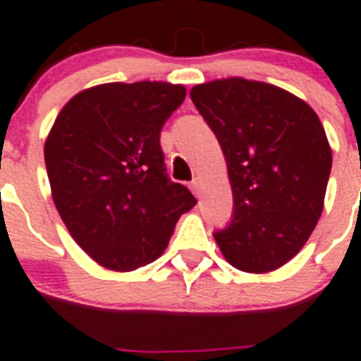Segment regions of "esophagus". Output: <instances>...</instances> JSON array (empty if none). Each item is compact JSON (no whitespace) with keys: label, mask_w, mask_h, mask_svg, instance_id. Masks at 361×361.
Instances as JSON below:
<instances>
[{"label":"esophagus","mask_w":361,"mask_h":361,"mask_svg":"<svg viewBox=\"0 0 361 361\" xmlns=\"http://www.w3.org/2000/svg\"><path fill=\"white\" fill-rule=\"evenodd\" d=\"M190 190H192V192H195V195L196 196H198L200 195V181L198 180H196V178H195V180H192V181H190Z\"/></svg>","instance_id":"esophagus-1"}]
</instances>
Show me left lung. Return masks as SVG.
Segmentation results:
<instances>
[{
	"instance_id": "obj_1",
	"label": "left lung",
	"mask_w": 361,
	"mask_h": 361,
	"mask_svg": "<svg viewBox=\"0 0 361 361\" xmlns=\"http://www.w3.org/2000/svg\"><path fill=\"white\" fill-rule=\"evenodd\" d=\"M190 99L216 135L233 190L226 260L266 274L299 253L323 211L332 152L316 111L281 87L246 78L198 84Z\"/></svg>"
}]
</instances>
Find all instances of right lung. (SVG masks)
<instances>
[{"mask_svg": "<svg viewBox=\"0 0 361 361\" xmlns=\"http://www.w3.org/2000/svg\"><path fill=\"white\" fill-rule=\"evenodd\" d=\"M185 87L111 82L75 95L54 121L44 156L54 205L78 246L114 271L161 255L196 198L166 174L159 135Z\"/></svg>", "mask_w": 361, "mask_h": 361, "instance_id": "1", "label": "right lung"}]
</instances>
